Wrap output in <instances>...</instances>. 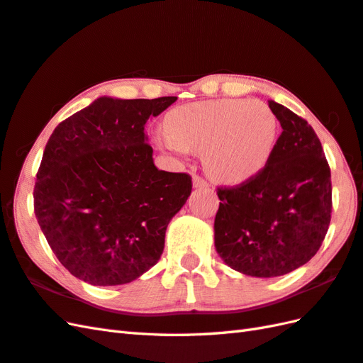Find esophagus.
<instances>
[{
    "mask_svg": "<svg viewBox=\"0 0 363 363\" xmlns=\"http://www.w3.org/2000/svg\"><path fill=\"white\" fill-rule=\"evenodd\" d=\"M193 187H196V189L208 187V182H207L206 179H203V178H201V176L194 174V176H193Z\"/></svg>",
    "mask_w": 363,
    "mask_h": 363,
    "instance_id": "34e87169",
    "label": "esophagus"
}]
</instances>
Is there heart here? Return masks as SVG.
I'll list each match as a JSON object with an SVG mask.
<instances>
[{
    "mask_svg": "<svg viewBox=\"0 0 363 363\" xmlns=\"http://www.w3.org/2000/svg\"><path fill=\"white\" fill-rule=\"evenodd\" d=\"M279 123L261 101L218 99L172 110L156 143L174 155L203 152L211 178L239 184L256 178L272 161Z\"/></svg>",
    "mask_w": 363,
    "mask_h": 363,
    "instance_id": "b5f03b06",
    "label": "heart"
}]
</instances>
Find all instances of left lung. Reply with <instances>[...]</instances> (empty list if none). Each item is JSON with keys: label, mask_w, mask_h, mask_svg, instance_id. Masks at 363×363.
Wrapping results in <instances>:
<instances>
[{"label": "left lung", "mask_w": 363, "mask_h": 363, "mask_svg": "<svg viewBox=\"0 0 363 363\" xmlns=\"http://www.w3.org/2000/svg\"><path fill=\"white\" fill-rule=\"evenodd\" d=\"M281 123L272 161L256 178L218 187L215 247L233 270L276 277L318 253L331 220V173L313 127L268 101Z\"/></svg>", "instance_id": "left-lung-1"}]
</instances>
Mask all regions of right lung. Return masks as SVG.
<instances>
[{
  "mask_svg": "<svg viewBox=\"0 0 363 363\" xmlns=\"http://www.w3.org/2000/svg\"><path fill=\"white\" fill-rule=\"evenodd\" d=\"M176 99L102 96L49 138L33 189L35 216L55 256L81 281L128 284L160 261L191 178L156 169L144 125Z\"/></svg>",
  "mask_w": 363,
  "mask_h": 363,
  "instance_id": "right-lung-1",
  "label": "right lung"
}]
</instances>
